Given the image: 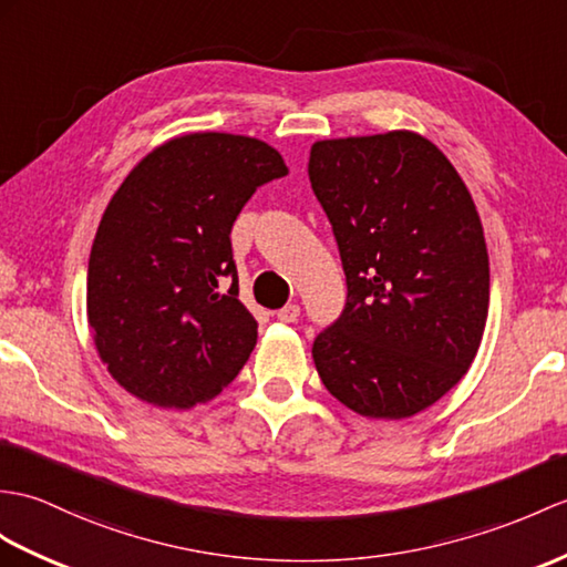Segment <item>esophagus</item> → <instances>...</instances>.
<instances>
[{
    "instance_id": "1",
    "label": "esophagus",
    "mask_w": 567,
    "mask_h": 567,
    "mask_svg": "<svg viewBox=\"0 0 567 567\" xmlns=\"http://www.w3.org/2000/svg\"><path fill=\"white\" fill-rule=\"evenodd\" d=\"M275 316H278V321H282V323H295L299 319V305H287Z\"/></svg>"
}]
</instances>
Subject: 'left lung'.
Returning a JSON list of instances; mask_svg holds the SVG:
<instances>
[{
  "mask_svg": "<svg viewBox=\"0 0 567 567\" xmlns=\"http://www.w3.org/2000/svg\"><path fill=\"white\" fill-rule=\"evenodd\" d=\"M309 181L331 221L348 301L313 340L323 386L350 411L401 420L456 386L491 301L473 197L423 135L313 142Z\"/></svg>",
  "mask_w": 567,
  "mask_h": 567,
  "instance_id": "left-lung-1",
  "label": "left lung"
}]
</instances>
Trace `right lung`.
I'll return each mask as SVG.
<instances>
[{
	"instance_id": "obj_1",
	"label": "right lung",
	"mask_w": 567,
	"mask_h": 567,
	"mask_svg": "<svg viewBox=\"0 0 567 567\" xmlns=\"http://www.w3.org/2000/svg\"><path fill=\"white\" fill-rule=\"evenodd\" d=\"M282 176L266 142L190 133L144 156L111 197L86 316L101 362L140 401L193 408L246 364L258 323L239 301L229 234L256 188Z\"/></svg>"
}]
</instances>
